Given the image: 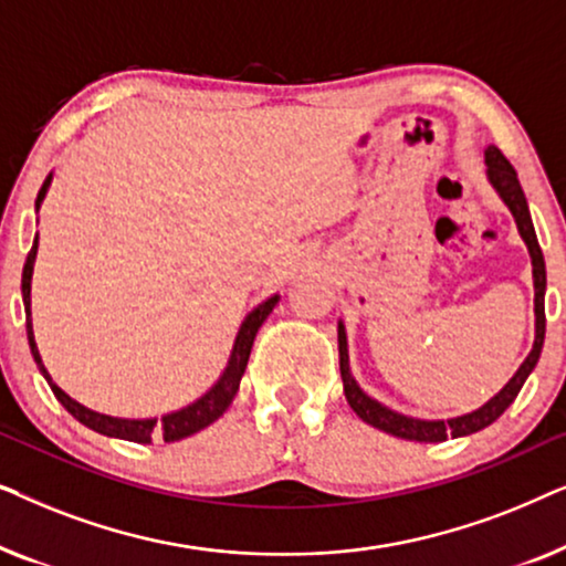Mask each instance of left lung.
Wrapping results in <instances>:
<instances>
[{
  "label": "left lung",
  "instance_id": "obj_1",
  "mask_svg": "<svg viewBox=\"0 0 566 566\" xmlns=\"http://www.w3.org/2000/svg\"><path fill=\"white\" fill-rule=\"evenodd\" d=\"M486 159V175H490V182L494 185V190L500 192V198L505 200L510 211L515 216L517 231L528 244L531 260H533V285H536V343H533V350L528 358L523 360V366L517 368V374L510 378L497 397H492L484 407H479L476 412L463 415V417H453V420H438V422H424V420H412V417L397 415L391 409H386L384 405H378L370 397H366L355 384V378L350 376V363H347V337H345V327L339 324L337 339H339V374H343V384H345V397L347 405L353 407V412L360 417L363 422L374 424V428L389 432V436L405 438V440H417V443H440V440L448 438H461V436H471V432L484 430L486 424H492L497 417L505 412V409L513 405L517 394H521L525 378L531 376V370L536 368V363L541 358V347H544V335H546V312H544V293H546V265H544V252H541L536 231H533V221L528 213V203H525L523 188L517 182V172L515 167L510 165L505 154L500 149H490L484 151Z\"/></svg>",
  "mask_w": 566,
  "mask_h": 566
}]
</instances>
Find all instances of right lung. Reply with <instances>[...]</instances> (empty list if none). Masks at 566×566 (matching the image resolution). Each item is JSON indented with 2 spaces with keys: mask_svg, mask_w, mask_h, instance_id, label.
<instances>
[{
  "mask_svg": "<svg viewBox=\"0 0 566 566\" xmlns=\"http://www.w3.org/2000/svg\"><path fill=\"white\" fill-rule=\"evenodd\" d=\"M49 185H51V175L45 177L43 188L38 190L35 208L41 206V200L45 198V190H49ZM35 252H38V237L33 242V250L28 252L25 268H22V304H25L28 343H30V353H33L38 368H41V374L45 376V381H49V386H51L53 397H56L61 405L66 407L69 415H74L76 420H80L82 424H87L90 430L103 432V436H111V438L130 440V443H151L154 438H161L165 443H175V440H182V438L192 436V432L208 428V424L216 422L223 412H227L231 399H234V394L239 389V381H242V376H244L247 360H250V353H252L254 335H258L262 322L268 319V314L275 308L277 296H270L265 304H260L250 316H247L242 329H239V335H237V343H234V350H231L227 370H223V376L219 378V381H216L213 389L203 394V397H200L196 405L185 407V409H180V412L165 415L161 420H118V417H107V415L92 412V409L82 407L80 401H74L72 397H69V394L61 391L59 386L51 381L49 370H45L41 355H38L35 337H33V322H30V277H33Z\"/></svg>",
  "mask_w": 566,
  "mask_h": 566,
  "instance_id": "1",
  "label": "right lung"
}]
</instances>
